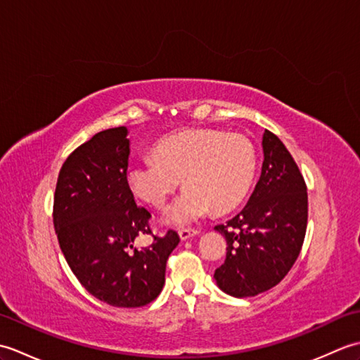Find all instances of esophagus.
I'll use <instances>...</instances> for the list:
<instances>
[{
    "mask_svg": "<svg viewBox=\"0 0 360 360\" xmlns=\"http://www.w3.org/2000/svg\"><path fill=\"white\" fill-rule=\"evenodd\" d=\"M198 233H200V231H198V229H181V231H179V238L182 241H186L188 238H192V236H196Z\"/></svg>",
    "mask_w": 360,
    "mask_h": 360,
    "instance_id": "1",
    "label": "esophagus"
}]
</instances>
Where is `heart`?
<instances>
[{
  "mask_svg": "<svg viewBox=\"0 0 360 360\" xmlns=\"http://www.w3.org/2000/svg\"><path fill=\"white\" fill-rule=\"evenodd\" d=\"M257 172V151L248 136L213 128H190L164 137L155 158L128 165L131 192L162 209L176 188H187L165 213V223L188 226L215 209L227 212L248 195Z\"/></svg>",
  "mask_w": 360,
  "mask_h": 360,
  "instance_id": "heart-1",
  "label": "heart"
}]
</instances>
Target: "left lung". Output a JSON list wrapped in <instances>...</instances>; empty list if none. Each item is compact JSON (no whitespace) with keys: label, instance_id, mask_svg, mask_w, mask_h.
<instances>
[{"label":"left lung","instance_id":"obj_1","mask_svg":"<svg viewBox=\"0 0 360 360\" xmlns=\"http://www.w3.org/2000/svg\"><path fill=\"white\" fill-rule=\"evenodd\" d=\"M264 160L254 193L238 215L215 229L227 254L215 271L217 285L233 297H254L286 277L300 254L308 224L303 174L277 136L263 134Z\"/></svg>","mask_w":360,"mask_h":360}]
</instances>
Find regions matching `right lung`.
I'll return each mask as SVG.
<instances>
[{"label": "right lung", "mask_w": 360, "mask_h": 360, "mask_svg": "<svg viewBox=\"0 0 360 360\" xmlns=\"http://www.w3.org/2000/svg\"><path fill=\"white\" fill-rule=\"evenodd\" d=\"M128 129L94 134L75 148L58 173L53 195V227L71 271L91 295L116 308L145 307L160 294L165 266L179 235H150L151 213L136 205L128 187Z\"/></svg>", "instance_id": "add662e5"}]
</instances>
